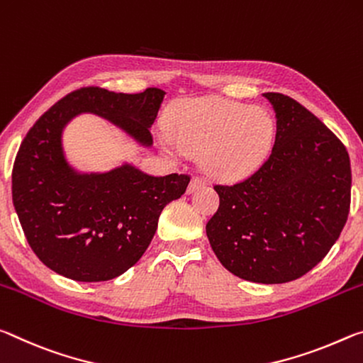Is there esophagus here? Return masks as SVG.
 <instances>
[{
  "instance_id": "34e87169",
  "label": "esophagus",
  "mask_w": 363,
  "mask_h": 363,
  "mask_svg": "<svg viewBox=\"0 0 363 363\" xmlns=\"http://www.w3.org/2000/svg\"><path fill=\"white\" fill-rule=\"evenodd\" d=\"M206 185H207L206 178L199 177V175H196V177H193V178H191V182H189L188 193H193L194 189H199V188H203V186H206Z\"/></svg>"
}]
</instances>
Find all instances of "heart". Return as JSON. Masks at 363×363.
Instances as JSON below:
<instances>
[{"label":"heart","instance_id":"heart-1","mask_svg":"<svg viewBox=\"0 0 363 363\" xmlns=\"http://www.w3.org/2000/svg\"><path fill=\"white\" fill-rule=\"evenodd\" d=\"M162 146L172 152L204 150L213 175L238 178L264 164L275 141L277 125L264 109L222 98L183 99L169 116Z\"/></svg>","mask_w":363,"mask_h":363}]
</instances>
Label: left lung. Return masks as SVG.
Listing matches in <instances>:
<instances>
[{
	"label": "left lung",
	"mask_w": 363,
	"mask_h": 363,
	"mask_svg": "<svg viewBox=\"0 0 363 363\" xmlns=\"http://www.w3.org/2000/svg\"><path fill=\"white\" fill-rule=\"evenodd\" d=\"M277 136L265 162L233 185L206 225L220 264L242 280L277 284L311 272L335 245L350 207L346 146L298 101L265 93Z\"/></svg>",
	"instance_id": "8db88e82"
}]
</instances>
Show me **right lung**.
<instances>
[{
	"label": "right lung",
	"mask_w": 363,
	"mask_h": 363,
	"mask_svg": "<svg viewBox=\"0 0 363 363\" xmlns=\"http://www.w3.org/2000/svg\"><path fill=\"white\" fill-rule=\"evenodd\" d=\"M159 88L127 94L85 86L41 116L21 143L13 203L32 251L48 269L75 281H108L138 262L159 216L186 191L189 175L151 177L122 165L79 174L62 151V130L82 112L104 117L143 146L164 99Z\"/></svg>",
	"instance_id": "obj_1"
}]
</instances>
